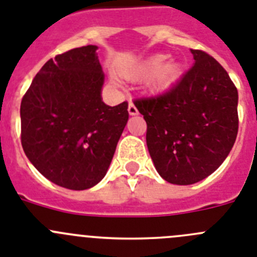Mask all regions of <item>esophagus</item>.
<instances>
[{"label":"esophagus","instance_id":"esophagus-1","mask_svg":"<svg viewBox=\"0 0 257 257\" xmlns=\"http://www.w3.org/2000/svg\"><path fill=\"white\" fill-rule=\"evenodd\" d=\"M128 113H130L131 115H135V114H138V108H136L135 106V104L133 103V101H130V103H128Z\"/></svg>","mask_w":257,"mask_h":257}]
</instances>
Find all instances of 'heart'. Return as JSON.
Segmentation results:
<instances>
[{
    "instance_id": "b5f03b06",
    "label": "heart",
    "mask_w": 257,
    "mask_h": 257,
    "mask_svg": "<svg viewBox=\"0 0 257 257\" xmlns=\"http://www.w3.org/2000/svg\"><path fill=\"white\" fill-rule=\"evenodd\" d=\"M169 56L158 54L148 60H145L138 67H134L131 69L124 70L123 74L126 78L139 79L144 77L153 76L149 81V86L154 91H162L174 85L181 74L180 65L176 63H169Z\"/></svg>"
}]
</instances>
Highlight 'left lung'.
Listing matches in <instances>:
<instances>
[{
  "mask_svg": "<svg viewBox=\"0 0 257 257\" xmlns=\"http://www.w3.org/2000/svg\"><path fill=\"white\" fill-rule=\"evenodd\" d=\"M169 91L134 104L147 122V145L158 174L189 185L219 169L238 134V91L228 72L202 50Z\"/></svg>",
  "mask_w": 257,
  "mask_h": 257,
  "instance_id": "left-lung-1",
  "label": "left lung"
}]
</instances>
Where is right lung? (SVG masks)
I'll return each instance as SVG.
<instances>
[{
    "label": "right lung",
    "mask_w": 257,
    "mask_h": 257,
    "mask_svg": "<svg viewBox=\"0 0 257 257\" xmlns=\"http://www.w3.org/2000/svg\"><path fill=\"white\" fill-rule=\"evenodd\" d=\"M94 45L50 59L22 99L23 149L59 187L85 190L105 176L128 119L127 101L101 100L104 73Z\"/></svg>",
    "instance_id": "1"
}]
</instances>
